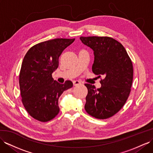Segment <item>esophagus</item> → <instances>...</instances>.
<instances>
[{"label": "esophagus", "mask_w": 153, "mask_h": 153, "mask_svg": "<svg viewBox=\"0 0 153 153\" xmlns=\"http://www.w3.org/2000/svg\"><path fill=\"white\" fill-rule=\"evenodd\" d=\"M73 84H74V86H77V85H79L81 84V82L79 81H78V80L74 81H73Z\"/></svg>", "instance_id": "esophagus-1"}]
</instances>
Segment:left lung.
<instances>
[{"label":"left lung","mask_w":153,"mask_h":153,"mask_svg":"<svg viewBox=\"0 0 153 153\" xmlns=\"http://www.w3.org/2000/svg\"><path fill=\"white\" fill-rule=\"evenodd\" d=\"M80 40L94 51L93 73L105 77L100 81V88L85 85L88 89L85 109L96 118H108L123 107L130 94L133 79L132 61L123 46L113 38L81 37Z\"/></svg>","instance_id":"8db88e82"}]
</instances>
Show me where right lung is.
<instances>
[{"mask_svg": "<svg viewBox=\"0 0 153 153\" xmlns=\"http://www.w3.org/2000/svg\"><path fill=\"white\" fill-rule=\"evenodd\" d=\"M75 39H54L34 45L26 53L19 74L22 102L34 119L46 122L59 112V97L72 87L55 81L52 74L59 66V57Z\"/></svg>", "mask_w": 153, "mask_h": 153, "instance_id": "obj_1", "label": "right lung"}]
</instances>
